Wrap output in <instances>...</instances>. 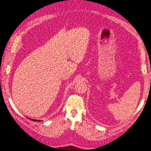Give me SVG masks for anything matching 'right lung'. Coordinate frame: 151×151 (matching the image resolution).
<instances>
[{"label": "right lung", "instance_id": "obj_1", "mask_svg": "<svg viewBox=\"0 0 151 151\" xmlns=\"http://www.w3.org/2000/svg\"><path fill=\"white\" fill-rule=\"evenodd\" d=\"M29 119H30V120H32V121H36V122H38V121H38V120H35V119H30V118H29Z\"/></svg>", "mask_w": 151, "mask_h": 151}]
</instances>
